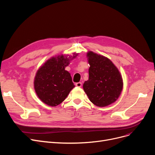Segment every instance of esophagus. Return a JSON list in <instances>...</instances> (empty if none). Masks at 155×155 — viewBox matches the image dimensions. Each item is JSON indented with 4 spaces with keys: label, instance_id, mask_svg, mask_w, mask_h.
<instances>
[{
    "label": "esophagus",
    "instance_id": "1",
    "mask_svg": "<svg viewBox=\"0 0 155 155\" xmlns=\"http://www.w3.org/2000/svg\"><path fill=\"white\" fill-rule=\"evenodd\" d=\"M75 85H76L77 87H82V83H81V82L76 83V84H75Z\"/></svg>",
    "mask_w": 155,
    "mask_h": 155
}]
</instances>
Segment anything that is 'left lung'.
I'll use <instances>...</instances> for the list:
<instances>
[{
    "mask_svg": "<svg viewBox=\"0 0 155 155\" xmlns=\"http://www.w3.org/2000/svg\"><path fill=\"white\" fill-rule=\"evenodd\" d=\"M89 77L83 88L89 100L98 107H105L116 101L123 90L120 73L106 57L92 51L87 53Z\"/></svg>",
    "mask_w": 155,
    "mask_h": 155,
    "instance_id": "8db88e82",
    "label": "left lung"
}]
</instances>
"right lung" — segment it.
<instances>
[{"label": "right lung", "instance_id": "obj_1", "mask_svg": "<svg viewBox=\"0 0 155 155\" xmlns=\"http://www.w3.org/2000/svg\"><path fill=\"white\" fill-rule=\"evenodd\" d=\"M77 55L73 53L68 58L63 54L52 57L36 72L34 81L35 92L39 99L49 106L61 104L75 87L70 73L64 69Z\"/></svg>", "mask_w": 155, "mask_h": 155}]
</instances>
